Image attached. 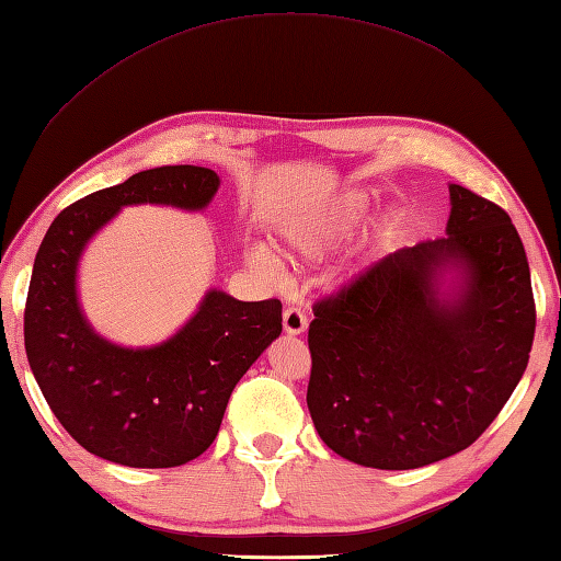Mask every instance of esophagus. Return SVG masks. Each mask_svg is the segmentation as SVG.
<instances>
[{
    "label": "esophagus",
    "instance_id": "1",
    "mask_svg": "<svg viewBox=\"0 0 561 561\" xmlns=\"http://www.w3.org/2000/svg\"><path fill=\"white\" fill-rule=\"evenodd\" d=\"M283 329H285V334H290V336L302 334V331L307 329V317L297 310V307H290V310L283 312Z\"/></svg>",
    "mask_w": 561,
    "mask_h": 561
}]
</instances>
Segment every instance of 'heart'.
<instances>
[{"instance_id":"heart-1","label":"heart","mask_w":561,"mask_h":561,"mask_svg":"<svg viewBox=\"0 0 561 561\" xmlns=\"http://www.w3.org/2000/svg\"><path fill=\"white\" fill-rule=\"evenodd\" d=\"M373 210V201L365 191H346L341 196L327 205V208L307 217V220L290 225L288 230L283 232L285 247H288V254L293 259H319L334 251L344 242L356 234L360 227L368 220ZM394 234V222L387 225L385 239ZM251 264L261 273V276L268 280L280 278V261L273 254L268 247H254L251 249Z\"/></svg>"}]
</instances>
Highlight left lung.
I'll use <instances>...</instances> for the list:
<instances>
[{"label":"left lung","instance_id":"1","mask_svg":"<svg viewBox=\"0 0 561 561\" xmlns=\"http://www.w3.org/2000/svg\"><path fill=\"white\" fill-rule=\"evenodd\" d=\"M445 237L375 261L314 302L307 407L331 450L375 470H416L482 436L530 358L535 300L504 208L450 184ZM463 280L453 296L439 278Z\"/></svg>","mask_w":561,"mask_h":561}]
</instances>
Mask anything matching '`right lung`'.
<instances>
[{"mask_svg": "<svg viewBox=\"0 0 561 561\" xmlns=\"http://www.w3.org/2000/svg\"><path fill=\"white\" fill-rule=\"evenodd\" d=\"M220 186L205 167H157L91 193L55 217L33 264L24 341L33 377L65 431L125 467H179L210 448L234 385L280 336V300L242 302L222 290L164 344L123 348L89 327L77 300L87 242L123 205L203 210Z\"/></svg>", "mask_w": 561, "mask_h": 561, "instance_id": "1", "label": "right lung"}]
</instances>
